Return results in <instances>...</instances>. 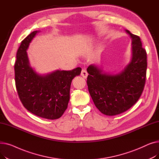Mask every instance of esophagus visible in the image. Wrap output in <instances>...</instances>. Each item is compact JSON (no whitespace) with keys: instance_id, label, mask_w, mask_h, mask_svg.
Returning <instances> with one entry per match:
<instances>
[{"instance_id":"obj_1","label":"esophagus","mask_w":159,"mask_h":159,"mask_svg":"<svg viewBox=\"0 0 159 159\" xmlns=\"http://www.w3.org/2000/svg\"><path fill=\"white\" fill-rule=\"evenodd\" d=\"M80 75H81V76H82L83 78L86 79L87 77H88V73H87V71L84 69V70H82Z\"/></svg>"}]
</instances>
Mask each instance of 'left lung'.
Wrapping results in <instances>:
<instances>
[{"label":"left lung","mask_w":159,"mask_h":159,"mask_svg":"<svg viewBox=\"0 0 159 159\" xmlns=\"http://www.w3.org/2000/svg\"><path fill=\"white\" fill-rule=\"evenodd\" d=\"M131 39V59L121 71L105 73L95 64L87 68L89 94L102 113L113 116L127 111L143 93L146 82L147 54L139 37L125 30Z\"/></svg>","instance_id":"left-lung-1"}]
</instances>
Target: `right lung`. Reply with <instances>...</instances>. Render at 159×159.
<instances>
[{"label":"right lung","instance_id":"add662e5","mask_svg":"<svg viewBox=\"0 0 159 159\" xmlns=\"http://www.w3.org/2000/svg\"><path fill=\"white\" fill-rule=\"evenodd\" d=\"M39 31H33L21 42L15 63V86L26 110L40 117L54 120L60 118L68 107L71 81L80 74L81 68L37 73L30 66L26 51Z\"/></svg>","mask_w":159,"mask_h":159}]
</instances>
